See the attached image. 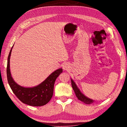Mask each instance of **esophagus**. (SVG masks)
Segmentation results:
<instances>
[{
  "label": "esophagus",
  "instance_id": "34e87169",
  "mask_svg": "<svg viewBox=\"0 0 127 127\" xmlns=\"http://www.w3.org/2000/svg\"><path fill=\"white\" fill-rule=\"evenodd\" d=\"M70 65L68 63H64L63 65V69L65 70H68L69 69Z\"/></svg>",
  "mask_w": 127,
  "mask_h": 127
}]
</instances>
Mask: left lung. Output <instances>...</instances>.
Here are the masks:
<instances>
[{
    "instance_id": "1",
    "label": "left lung",
    "mask_w": 127,
    "mask_h": 127,
    "mask_svg": "<svg viewBox=\"0 0 127 127\" xmlns=\"http://www.w3.org/2000/svg\"><path fill=\"white\" fill-rule=\"evenodd\" d=\"M70 81H71V85L73 89L74 93L76 94V96H77V97L78 98V99L79 100L81 101L82 102H84L85 104L89 105L92 104V103L95 101L94 100H92L91 98H90L87 97V96H86L81 91V90H79L78 87H77L76 83L74 82V81L73 80L72 78H70Z\"/></svg>"
}]
</instances>
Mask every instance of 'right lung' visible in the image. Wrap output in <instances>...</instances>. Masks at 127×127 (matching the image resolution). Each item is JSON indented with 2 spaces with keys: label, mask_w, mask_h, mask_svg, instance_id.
Segmentation results:
<instances>
[{
  "label": "right lung",
  "mask_w": 127,
  "mask_h": 127,
  "mask_svg": "<svg viewBox=\"0 0 127 127\" xmlns=\"http://www.w3.org/2000/svg\"><path fill=\"white\" fill-rule=\"evenodd\" d=\"M13 48V46L10 49L8 55L7 68V79L10 89L18 99L25 104L32 106H41L46 105L52 97L55 81L63 72V69L59 68L55 70L44 81L36 86H21L14 81L10 73V58Z\"/></svg>",
  "instance_id": "right-lung-1"
}]
</instances>
